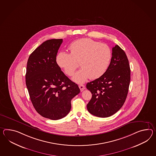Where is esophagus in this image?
<instances>
[{"label": "esophagus", "mask_w": 156, "mask_h": 156, "mask_svg": "<svg viewBox=\"0 0 156 156\" xmlns=\"http://www.w3.org/2000/svg\"><path fill=\"white\" fill-rule=\"evenodd\" d=\"M79 87H80V91H83L85 89V86L83 85V84H80L79 85Z\"/></svg>", "instance_id": "34e87169"}]
</instances>
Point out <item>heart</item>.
I'll return each mask as SVG.
<instances>
[{
    "label": "heart",
    "instance_id": "b5f03b06",
    "mask_svg": "<svg viewBox=\"0 0 156 156\" xmlns=\"http://www.w3.org/2000/svg\"><path fill=\"white\" fill-rule=\"evenodd\" d=\"M69 48L70 53L61 51L57 53L56 62L69 76L73 75L80 62L82 69L73 77L76 83H83L89 78L95 80L102 76L112 57L109 46L90 38L78 39L72 43Z\"/></svg>",
    "mask_w": 156,
    "mask_h": 156
}]
</instances>
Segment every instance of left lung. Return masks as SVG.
<instances>
[{
	"instance_id": "obj_1",
	"label": "left lung",
	"mask_w": 156,
	"mask_h": 156,
	"mask_svg": "<svg viewBox=\"0 0 156 156\" xmlns=\"http://www.w3.org/2000/svg\"><path fill=\"white\" fill-rule=\"evenodd\" d=\"M130 82V68L125 52L115 45L105 73L99 78L88 82L86 87L91 92L87 110L99 117H108L121 108L127 96Z\"/></svg>"
}]
</instances>
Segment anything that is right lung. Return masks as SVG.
Instances as JSON below:
<instances>
[{
    "instance_id": "1",
    "label": "right lung",
    "mask_w": 156,
    "mask_h": 156,
    "mask_svg": "<svg viewBox=\"0 0 156 156\" xmlns=\"http://www.w3.org/2000/svg\"><path fill=\"white\" fill-rule=\"evenodd\" d=\"M62 39L43 42L27 62L26 84L35 109L44 118L57 120L71 109V100L80 92L76 84L58 66L56 57Z\"/></svg>"
}]
</instances>
